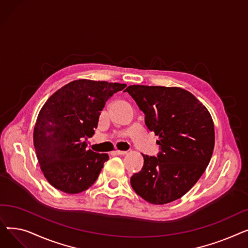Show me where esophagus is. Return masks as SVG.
<instances>
[{"instance_id":"34e87169","label":"esophagus","mask_w":248,"mask_h":248,"mask_svg":"<svg viewBox=\"0 0 248 248\" xmlns=\"http://www.w3.org/2000/svg\"><path fill=\"white\" fill-rule=\"evenodd\" d=\"M112 154H113V155H125L126 152H124V151H120V150H115V151L112 152Z\"/></svg>"}]
</instances>
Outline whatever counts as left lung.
<instances>
[{"mask_svg": "<svg viewBox=\"0 0 248 248\" xmlns=\"http://www.w3.org/2000/svg\"><path fill=\"white\" fill-rule=\"evenodd\" d=\"M145 113V124L159 136L157 157L142 155L144 166L131 178L135 192L163 205L185 195L209 164L215 142L208 109L180 87L131 85L125 89Z\"/></svg>", "mask_w": 248, "mask_h": 248, "instance_id": "obj_1", "label": "left lung"}]
</instances>
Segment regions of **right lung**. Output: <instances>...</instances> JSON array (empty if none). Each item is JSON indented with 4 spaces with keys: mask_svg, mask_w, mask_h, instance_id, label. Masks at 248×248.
Wrapping results in <instances>:
<instances>
[{
    "mask_svg": "<svg viewBox=\"0 0 248 248\" xmlns=\"http://www.w3.org/2000/svg\"><path fill=\"white\" fill-rule=\"evenodd\" d=\"M126 85L79 79L52 94L38 114L34 147L41 170L54 188L77 194L94 184L108 154L86 149L94 135L100 111Z\"/></svg>",
    "mask_w": 248,
    "mask_h": 248,
    "instance_id": "obj_1",
    "label": "right lung"
}]
</instances>
